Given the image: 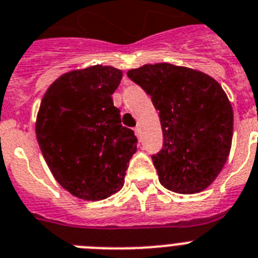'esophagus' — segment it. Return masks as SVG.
Wrapping results in <instances>:
<instances>
[{"label": "esophagus", "mask_w": 258, "mask_h": 258, "mask_svg": "<svg viewBox=\"0 0 258 258\" xmlns=\"http://www.w3.org/2000/svg\"><path fill=\"white\" fill-rule=\"evenodd\" d=\"M134 131H135L136 136H138V138H140V128H139V127H135V130H134Z\"/></svg>", "instance_id": "1"}]
</instances>
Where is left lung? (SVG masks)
<instances>
[{
	"label": "left lung",
	"instance_id": "8db88e82",
	"mask_svg": "<svg viewBox=\"0 0 258 258\" xmlns=\"http://www.w3.org/2000/svg\"><path fill=\"white\" fill-rule=\"evenodd\" d=\"M127 76L160 111L162 149L152 156L160 183L169 191H204L230 154L234 113L218 82L201 71L170 63L145 64Z\"/></svg>",
	"mask_w": 258,
	"mask_h": 258
}]
</instances>
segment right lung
<instances>
[{"label": "right lung", "mask_w": 258, "mask_h": 258, "mask_svg": "<svg viewBox=\"0 0 258 258\" xmlns=\"http://www.w3.org/2000/svg\"><path fill=\"white\" fill-rule=\"evenodd\" d=\"M122 71L87 67L59 76L42 97L36 136L57 182L83 200H104L123 187L138 138L120 123L113 95Z\"/></svg>", "instance_id": "right-lung-1"}]
</instances>
